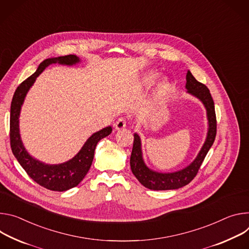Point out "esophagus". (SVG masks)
Listing matches in <instances>:
<instances>
[{
  "instance_id": "obj_1",
  "label": "esophagus",
  "mask_w": 249,
  "mask_h": 249,
  "mask_svg": "<svg viewBox=\"0 0 249 249\" xmlns=\"http://www.w3.org/2000/svg\"><path fill=\"white\" fill-rule=\"evenodd\" d=\"M115 128L120 130V129H123L126 126V122H125V119L124 118H120L116 123H115Z\"/></svg>"
}]
</instances>
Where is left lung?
Instances as JSON below:
<instances>
[{
	"label": "left lung",
	"instance_id": "obj_1",
	"mask_svg": "<svg viewBox=\"0 0 249 249\" xmlns=\"http://www.w3.org/2000/svg\"><path fill=\"white\" fill-rule=\"evenodd\" d=\"M187 93L194 96L202 102L207 112L208 132L205 142L196 158L185 168L174 172H158L147 167L142 156V140L136 132L133 134V146L130 155V168L133 175L145 188L154 191L176 190L189 184L197 175L201 165L212 147L216 133V120L214 113V104L210 90L202 83L198 82L188 70L186 75Z\"/></svg>",
	"mask_w": 249,
	"mask_h": 249
}]
</instances>
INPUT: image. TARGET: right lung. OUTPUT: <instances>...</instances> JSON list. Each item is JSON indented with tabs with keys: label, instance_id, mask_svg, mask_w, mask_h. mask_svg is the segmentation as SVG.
Here are the masks:
<instances>
[{
	"label": "right lung",
	"instance_id": "add662e5",
	"mask_svg": "<svg viewBox=\"0 0 249 249\" xmlns=\"http://www.w3.org/2000/svg\"><path fill=\"white\" fill-rule=\"evenodd\" d=\"M80 62L81 59L73 54L45 59L38 65L36 71L17 88L11 105L10 139L12 151L27 175L40 186L51 191H67L76 187L84 179L92 165L98 142L110 134L113 128L112 126H106L94 132L81 147L79 152L68 161L59 164H46L33 157L23 145L19 132L20 109L26 94L35 84L36 78L46 67L56 63L73 66Z\"/></svg>",
	"mask_w": 249,
	"mask_h": 249
}]
</instances>
